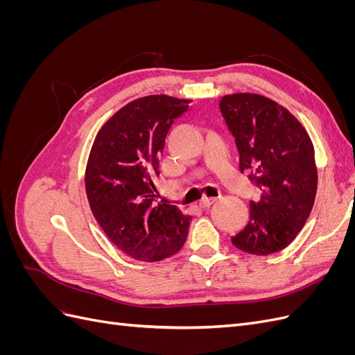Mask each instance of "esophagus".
Returning a JSON list of instances; mask_svg holds the SVG:
<instances>
[{
  "mask_svg": "<svg viewBox=\"0 0 355 355\" xmlns=\"http://www.w3.org/2000/svg\"><path fill=\"white\" fill-rule=\"evenodd\" d=\"M216 200H218L216 197H202V200L200 201V206L201 207H210Z\"/></svg>",
  "mask_w": 355,
  "mask_h": 355,
  "instance_id": "obj_1",
  "label": "esophagus"
}]
</instances>
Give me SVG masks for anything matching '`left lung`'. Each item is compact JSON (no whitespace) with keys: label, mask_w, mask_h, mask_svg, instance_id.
Returning <instances> with one entry per match:
<instances>
[{"label":"left lung","mask_w":355,"mask_h":355,"mask_svg":"<svg viewBox=\"0 0 355 355\" xmlns=\"http://www.w3.org/2000/svg\"><path fill=\"white\" fill-rule=\"evenodd\" d=\"M220 112L235 137L240 170L261 189L250 201V220L231 239L257 256L280 252L304 228L317 194L314 145L284 106L256 93L223 96Z\"/></svg>","instance_id":"left-lung-1"}]
</instances>
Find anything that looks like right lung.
<instances>
[{
    "mask_svg": "<svg viewBox=\"0 0 355 355\" xmlns=\"http://www.w3.org/2000/svg\"><path fill=\"white\" fill-rule=\"evenodd\" d=\"M191 101L167 94L139 98L116 111L101 130L85 167L90 209L108 239L136 261L178 253L192 216L158 201L155 179L166 137Z\"/></svg>",
    "mask_w": 355,
    "mask_h": 355,
    "instance_id": "obj_1",
    "label": "right lung"
}]
</instances>
